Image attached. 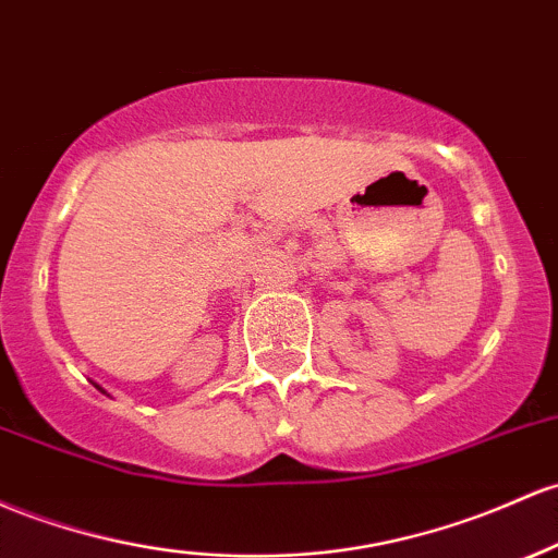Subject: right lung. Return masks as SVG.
Returning <instances> with one entry per match:
<instances>
[{"instance_id":"obj_1","label":"right lung","mask_w":558,"mask_h":558,"mask_svg":"<svg viewBox=\"0 0 558 558\" xmlns=\"http://www.w3.org/2000/svg\"><path fill=\"white\" fill-rule=\"evenodd\" d=\"M95 387H97V389H100V391H106V389H102V387H100V384H95Z\"/></svg>"}]
</instances>
